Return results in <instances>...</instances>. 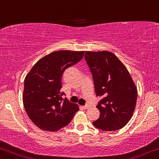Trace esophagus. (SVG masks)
<instances>
[{"label": "esophagus", "mask_w": 159, "mask_h": 159, "mask_svg": "<svg viewBox=\"0 0 159 159\" xmlns=\"http://www.w3.org/2000/svg\"><path fill=\"white\" fill-rule=\"evenodd\" d=\"M82 107H83V109H87L88 108H89L90 106H89V104H86V105H84V106H83Z\"/></svg>", "instance_id": "34e87169"}]
</instances>
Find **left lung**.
I'll return each instance as SVG.
<instances>
[{
    "instance_id": "1",
    "label": "left lung",
    "mask_w": 159,
    "mask_h": 159,
    "mask_svg": "<svg viewBox=\"0 0 159 159\" xmlns=\"http://www.w3.org/2000/svg\"><path fill=\"white\" fill-rule=\"evenodd\" d=\"M84 59L92 73L100 111L93 125L103 131L123 128L135 109L137 89L125 66L108 51L85 52Z\"/></svg>"
}]
</instances>
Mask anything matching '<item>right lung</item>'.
Returning <instances> with one entry per match:
<instances>
[{"mask_svg":"<svg viewBox=\"0 0 159 159\" xmlns=\"http://www.w3.org/2000/svg\"><path fill=\"white\" fill-rule=\"evenodd\" d=\"M84 52L60 50L41 58L24 82L23 105L31 121L41 129L56 131L65 127L79 110L61 92L62 76L67 68L79 62Z\"/></svg>","mask_w":159,"mask_h":159,"instance_id":"right-lung-1","label":"right lung"}]
</instances>
